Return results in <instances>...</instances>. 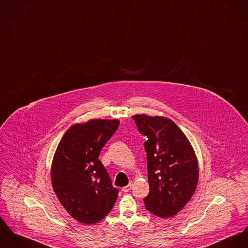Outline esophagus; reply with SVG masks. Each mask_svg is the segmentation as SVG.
Segmentation results:
<instances>
[{
    "mask_svg": "<svg viewBox=\"0 0 248 248\" xmlns=\"http://www.w3.org/2000/svg\"><path fill=\"white\" fill-rule=\"evenodd\" d=\"M132 186H133V182L131 181V182L129 183V185H127L126 186H123V187H122V191H123V192H128V191H130V189L132 188Z\"/></svg>",
    "mask_w": 248,
    "mask_h": 248,
    "instance_id": "esophagus-1",
    "label": "esophagus"
}]
</instances>
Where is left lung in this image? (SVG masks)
Here are the masks:
<instances>
[{
    "instance_id": "obj_1",
    "label": "left lung",
    "mask_w": 248,
    "mask_h": 248,
    "mask_svg": "<svg viewBox=\"0 0 248 248\" xmlns=\"http://www.w3.org/2000/svg\"><path fill=\"white\" fill-rule=\"evenodd\" d=\"M140 134L147 136L150 192L146 208L160 218L176 215L191 199L199 178L198 160L187 137L170 118L135 114Z\"/></svg>"
}]
</instances>
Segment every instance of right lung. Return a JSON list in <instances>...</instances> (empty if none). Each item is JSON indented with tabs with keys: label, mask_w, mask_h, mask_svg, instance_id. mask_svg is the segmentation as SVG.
Wrapping results in <instances>:
<instances>
[{
	"label": "right lung",
	"mask_w": 248,
	"mask_h": 248,
	"mask_svg": "<svg viewBox=\"0 0 248 248\" xmlns=\"http://www.w3.org/2000/svg\"><path fill=\"white\" fill-rule=\"evenodd\" d=\"M118 126V119L77 123L58 145L51 166L52 186L62 206L79 223H98L116 201L118 189L98 156Z\"/></svg>",
	"instance_id": "right-lung-1"
}]
</instances>
